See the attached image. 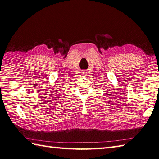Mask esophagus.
<instances>
[{
    "mask_svg": "<svg viewBox=\"0 0 159 159\" xmlns=\"http://www.w3.org/2000/svg\"><path fill=\"white\" fill-rule=\"evenodd\" d=\"M83 74H84V75H85V71H84V72H83Z\"/></svg>",
    "mask_w": 159,
    "mask_h": 159,
    "instance_id": "34e87169",
    "label": "esophagus"
}]
</instances>
